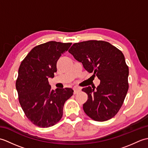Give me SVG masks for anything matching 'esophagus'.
I'll use <instances>...</instances> for the list:
<instances>
[{"label":"esophagus","mask_w":148,"mask_h":148,"mask_svg":"<svg viewBox=\"0 0 148 148\" xmlns=\"http://www.w3.org/2000/svg\"><path fill=\"white\" fill-rule=\"evenodd\" d=\"M73 90H74V94H77V93H78L79 92H81V90L80 88H79V87H77V86H75V87H74Z\"/></svg>","instance_id":"34e87169"}]
</instances>
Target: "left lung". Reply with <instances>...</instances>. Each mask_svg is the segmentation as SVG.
Masks as SVG:
<instances>
[{"mask_svg": "<svg viewBox=\"0 0 148 148\" xmlns=\"http://www.w3.org/2000/svg\"><path fill=\"white\" fill-rule=\"evenodd\" d=\"M69 52L100 81L96 89L91 86L82 89L88 97L83 104L84 112L97 121L114 117L128 90L129 71L123 53L109 42L95 40L75 43Z\"/></svg>", "mask_w": 148, "mask_h": 148, "instance_id": "8db88e82", "label": "left lung"}]
</instances>
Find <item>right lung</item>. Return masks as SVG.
Segmentation results:
<instances>
[{
  "label": "right lung",
  "mask_w": 148,
  "mask_h": 148,
  "mask_svg": "<svg viewBox=\"0 0 148 148\" xmlns=\"http://www.w3.org/2000/svg\"><path fill=\"white\" fill-rule=\"evenodd\" d=\"M72 43L49 41L28 53L18 69L16 88L19 102L27 118L42 128L60 120L65 101L73 95L69 88L51 89L48 78L54 77L56 62Z\"/></svg>",
  "instance_id": "1"
}]
</instances>
